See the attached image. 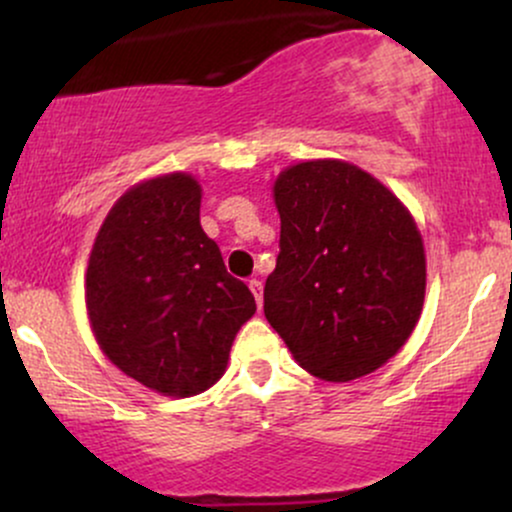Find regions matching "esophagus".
<instances>
[{
  "instance_id": "esophagus-1",
  "label": "esophagus",
  "mask_w": 512,
  "mask_h": 512,
  "mask_svg": "<svg viewBox=\"0 0 512 512\" xmlns=\"http://www.w3.org/2000/svg\"><path fill=\"white\" fill-rule=\"evenodd\" d=\"M250 291H252V296H255V301H257V305H262V281L260 279H250Z\"/></svg>"
}]
</instances>
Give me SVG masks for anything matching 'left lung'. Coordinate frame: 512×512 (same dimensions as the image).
<instances>
[{
  "mask_svg": "<svg viewBox=\"0 0 512 512\" xmlns=\"http://www.w3.org/2000/svg\"><path fill=\"white\" fill-rule=\"evenodd\" d=\"M276 269L264 315L305 370L346 383L373 373L421 315L426 257L402 202L344 161L298 163L279 175Z\"/></svg>",
  "mask_w": 512,
  "mask_h": 512,
  "instance_id": "obj_1",
  "label": "left lung"
}]
</instances>
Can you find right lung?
<instances>
[{"label": "right lung", "instance_id": "1", "mask_svg": "<svg viewBox=\"0 0 512 512\" xmlns=\"http://www.w3.org/2000/svg\"><path fill=\"white\" fill-rule=\"evenodd\" d=\"M185 173L129 190L98 231L86 272L93 334L122 373L170 397L209 390L257 305L199 223Z\"/></svg>", "mask_w": 512, "mask_h": 512}]
</instances>
